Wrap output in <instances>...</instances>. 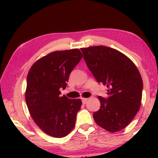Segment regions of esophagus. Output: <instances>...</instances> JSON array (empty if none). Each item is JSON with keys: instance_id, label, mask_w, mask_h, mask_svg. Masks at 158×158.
I'll use <instances>...</instances> for the list:
<instances>
[{"instance_id": "1", "label": "esophagus", "mask_w": 158, "mask_h": 158, "mask_svg": "<svg viewBox=\"0 0 158 158\" xmlns=\"http://www.w3.org/2000/svg\"><path fill=\"white\" fill-rule=\"evenodd\" d=\"M81 100H82V103L84 104V105H85V104L87 102L88 98H81Z\"/></svg>"}]
</instances>
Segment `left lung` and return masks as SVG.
<instances>
[{
  "label": "left lung",
  "instance_id": "left-lung-1",
  "mask_svg": "<svg viewBox=\"0 0 158 158\" xmlns=\"http://www.w3.org/2000/svg\"><path fill=\"white\" fill-rule=\"evenodd\" d=\"M81 50L97 81L108 88L107 98L98 96L100 108L93 114V118L108 132L123 130L139 110L143 89L139 72L129 58L111 47L94 46Z\"/></svg>",
  "mask_w": 158,
  "mask_h": 158
}]
</instances>
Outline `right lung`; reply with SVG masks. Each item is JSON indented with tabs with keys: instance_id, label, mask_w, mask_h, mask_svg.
I'll return each mask as SVG.
<instances>
[{
	"instance_id": "right-lung-1",
	"label": "right lung",
	"mask_w": 158,
	"mask_h": 158,
	"mask_svg": "<svg viewBox=\"0 0 158 158\" xmlns=\"http://www.w3.org/2000/svg\"><path fill=\"white\" fill-rule=\"evenodd\" d=\"M83 55L79 49L57 51L37 60L27 76L26 102L32 118L44 132L56 138L65 137L75 126L80 99L61 97L69 75Z\"/></svg>"
}]
</instances>
